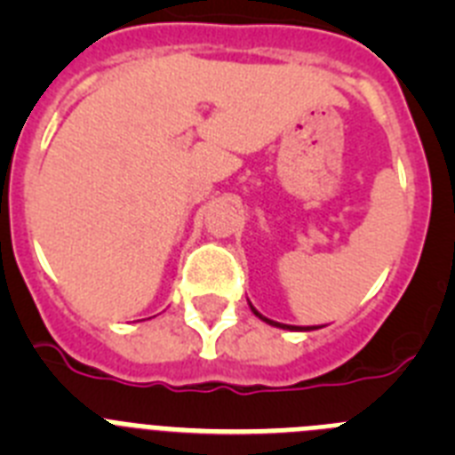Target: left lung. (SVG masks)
Segmentation results:
<instances>
[{"label":"left lung","mask_w":455,"mask_h":455,"mask_svg":"<svg viewBox=\"0 0 455 455\" xmlns=\"http://www.w3.org/2000/svg\"><path fill=\"white\" fill-rule=\"evenodd\" d=\"M248 305H251L252 315H255L257 319H262L264 323L273 325V328H283V331H296V332H309V331H316V325H287V323H277V321H273V319H267V316H264L262 312H257V309L252 307V303H251V300H248Z\"/></svg>","instance_id":"8db88e82"}]
</instances>
